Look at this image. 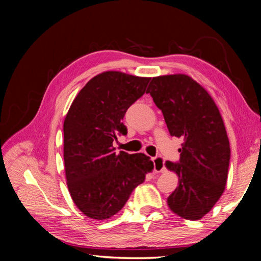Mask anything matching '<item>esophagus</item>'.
<instances>
[{"label":"esophagus","mask_w":261,"mask_h":261,"mask_svg":"<svg viewBox=\"0 0 261 261\" xmlns=\"http://www.w3.org/2000/svg\"><path fill=\"white\" fill-rule=\"evenodd\" d=\"M152 161L154 165V171H155V173H162V171L166 170L165 160H163L161 156L152 158Z\"/></svg>","instance_id":"1"}]
</instances>
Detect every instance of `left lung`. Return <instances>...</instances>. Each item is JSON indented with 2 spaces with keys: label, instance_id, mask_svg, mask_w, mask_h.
Masks as SVG:
<instances>
[{
  "label": "left lung",
  "instance_id": "8db88e82",
  "mask_svg": "<svg viewBox=\"0 0 261 261\" xmlns=\"http://www.w3.org/2000/svg\"><path fill=\"white\" fill-rule=\"evenodd\" d=\"M146 93L162 112L170 136L183 139L179 160L166 162L178 175L168 206L183 219L199 220L227 183L230 145L222 117L205 88L187 74L154 77Z\"/></svg>",
  "mask_w": 261,
  "mask_h": 261
}]
</instances>
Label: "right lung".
Listing matches in <instances>:
<instances>
[{"mask_svg":"<svg viewBox=\"0 0 261 261\" xmlns=\"http://www.w3.org/2000/svg\"><path fill=\"white\" fill-rule=\"evenodd\" d=\"M151 78L106 71L91 79L65 116L64 166L74 204L91 219L120 212L134 190L152 171L143 153L115 152L113 141L127 134L123 117L146 91Z\"/></svg>","mask_w":261,"mask_h":261,"instance_id":"add662e5","label":"right lung"}]
</instances>
